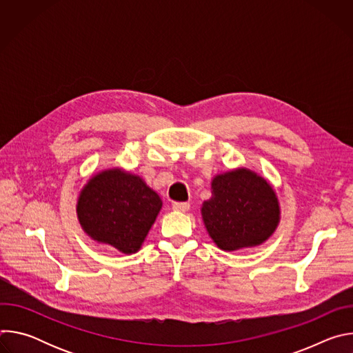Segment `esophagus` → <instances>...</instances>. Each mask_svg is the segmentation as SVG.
Masks as SVG:
<instances>
[{
  "mask_svg": "<svg viewBox=\"0 0 353 353\" xmlns=\"http://www.w3.org/2000/svg\"><path fill=\"white\" fill-rule=\"evenodd\" d=\"M172 208L174 211H179V212H185L190 210V204L188 203H173Z\"/></svg>",
  "mask_w": 353,
  "mask_h": 353,
  "instance_id": "34e87169",
  "label": "esophagus"
}]
</instances>
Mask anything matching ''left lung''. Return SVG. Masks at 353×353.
I'll return each mask as SVG.
<instances>
[{
	"label": "left lung",
	"mask_w": 353,
	"mask_h": 353,
	"mask_svg": "<svg viewBox=\"0 0 353 353\" xmlns=\"http://www.w3.org/2000/svg\"><path fill=\"white\" fill-rule=\"evenodd\" d=\"M203 216L212 240L232 251L267 240L279 222V205L263 177L239 169L214 179Z\"/></svg>",
	"instance_id": "8db88e82"
}]
</instances>
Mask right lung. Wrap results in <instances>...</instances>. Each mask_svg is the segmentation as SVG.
<instances>
[{"instance_id":"1","label":"right lung","mask_w":353,"mask_h":353,"mask_svg":"<svg viewBox=\"0 0 353 353\" xmlns=\"http://www.w3.org/2000/svg\"><path fill=\"white\" fill-rule=\"evenodd\" d=\"M161 207L159 195L138 176L113 169L88 181L78 201V216L93 240L131 254L141 247Z\"/></svg>"}]
</instances>
